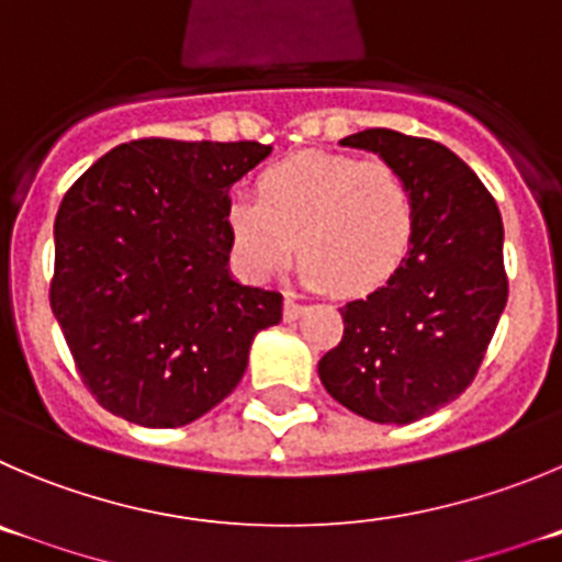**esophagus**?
Instances as JSON below:
<instances>
[{
  "mask_svg": "<svg viewBox=\"0 0 562 562\" xmlns=\"http://www.w3.org/2000/svg\"><path fill=\"white\" fill-rule=\"evenodd\" d=\"M302 313H305V305H302V302H299V299L293 296V293H288V296H285V311H282V318H285V322H296V318L302 316Z\"/></svg>",
  "mask_w": 562,
  "mask_h": 562,
  "instance_id": "obj_1",
  "label": "esophagus"
}]
</instances>
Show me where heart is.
Instances as JSON below:
<instances>
[{"instance_id":"b5f03b06","label":"heart","mask_w":562,"mask_h":562,"mask_svg":"<svg viewBox=\"0 0 562 562\" xmlns=\"http://www.w3.org/2000/svg\"><path fill=\"white\" fill-rule=\"evenodd\" d=\"M227 233L240 269L269 280L296 255L313 288L363 296L385 285L413 240V196L382 160L296 151L257 177V196L235 193Z\"/></svg>"}]
</instances>
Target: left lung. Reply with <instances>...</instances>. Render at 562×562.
Wrapping results in <instances>:
<instances>
[{"label":"left lung","mask_w":562,"mask_h":562,"mask_svg":"<svg viewBox=\"0 0 562 562\" xmlns=\"http://www.w3.org/2000/svg\"><path fill=\"white\" fill-rule=\"evenodd\" d=\"M374 151L413 196L400 271L340 307L344 338L318 360L335 402L376 424H411L471 385L507 305L505 227L480 177L438 140L393 130L346 135Z\"/></svg>","instance_id":"left-lung-1"}]
</instances>
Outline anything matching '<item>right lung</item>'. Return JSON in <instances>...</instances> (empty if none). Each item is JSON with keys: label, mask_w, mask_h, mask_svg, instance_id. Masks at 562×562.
<instances>
[{"label": "right lung", "mask_w": 562, "mask_h": 562, "mask_svg": "<svg viewBox=\"0 0 562 562\" xmlns=\"http://www.w3.org/2000/svg\"><path fill=\"white\" fill-rule=\"evenodd\" d=\"M271 155L257 140L144 138L68 188L49 302L82 382L140 427H186L233 393L277 291L229 271V188Z\"/></svg>", "instance_id": "1"}]
</instances>
